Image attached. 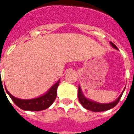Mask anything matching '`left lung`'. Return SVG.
Segmentation results:
<instances>
[{"instance_id": "8db88e82", "label": "left lung", "mask_w": 134, "mask_h": 134, "mask_svg": "<svg viewBox=\"0 0 134 134\" xmlns=\"http://www.w3.org/2000/svg\"><path fill=\"white\" fill-rule=\"evenodd\" d=\"M110 43L113 48H116V49L118 50V48H117V46L113 43H112L111 42ZM124 90L121 93L120 95L119 96V97L113 102L108 103V104H99V103L92 102L91 100L88 99L85 97V96L83 95V94L82 92V90L81 89V88H80V86H79V90H78V98H79L80 103L83 106V107H84L86 109L92 110V111H94V112H102V111H105V110H109L110 108H113V107L116 106L117 104H118L119 101H120L121 97L122 95Z\"/></svg>"}]
</instances>
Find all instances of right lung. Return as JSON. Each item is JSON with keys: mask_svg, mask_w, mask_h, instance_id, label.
<instances>
[{"mask_svg": "<svg viewBox=\"0 0 134 134\" xmlns=\"http://www.w3.org/2000/svg\"><path fill=\"white\" fill-rule=\"evenodd\" d=\"M59 83H60V80H58L57 83H55L44 95L37 98L32 99H18L12 95L11 94L7 91L6 88H5V90L12 100L18 107H19L20 108L24 110L39 111V110H43L48 108L53 103L57 97V88L59 85Z\"/></svg>", "mask_w": 134, "mask_h": 134, "instance_id": "right-lung-1", "label": "right lung"}]
</instances>
